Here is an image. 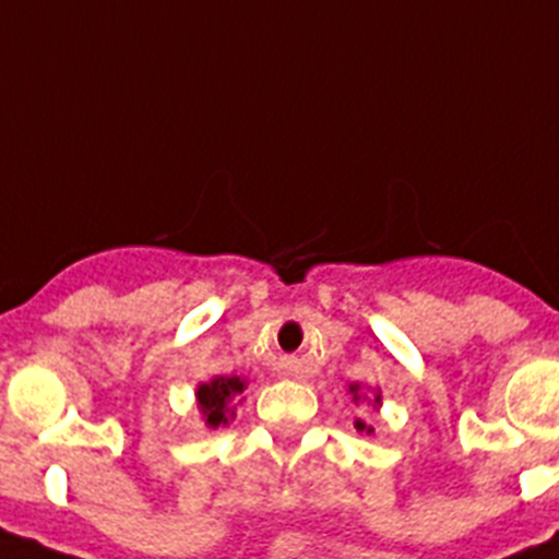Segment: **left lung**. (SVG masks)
Returning a JSON list of instances; mask_svg holds the SVG:
<instances>
[{"label": "left lung", "mask_w": 559, "mask_h": 559, "mask_svg": "<svg viewBox=\"0 0 559 559\" xmlns=\"http://www.w3.org/2000/svg\"><path fill=\"white\" fill-rule=\"evenodd\" d=\"M349 391H352V396H355V402H360V393H357V385H352V388H349ZM377 402H380V396L373 399V404H377ZM355 427H357V429H360V432H362V429H368V432H371V427H366V424H362V421H357V424H355Z\"/></svg>", "instance_id": "left-lung-1"}]
</instances>
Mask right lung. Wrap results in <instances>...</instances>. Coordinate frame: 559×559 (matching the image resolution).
<instances>
[{
    "label": "right lung",
    "instance_id": "right-lung-1",
    "mask_svg": "<svg viewBox=\"0 0 559 559\" xmlns=\"http://www.w3.org/2000/svg\"><path fill=\"white\" fill-rule=\"evenodd\" d=\"M238 393H243V382H240L238 377H218V380L207 382V385H199V409H202V416L207 418L210 427L227 424L229 402H233Z\"/></svg>",
    "mask_w": 559,
    "mask_h": 559
}]
</instances>
